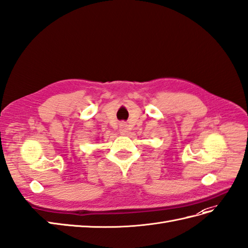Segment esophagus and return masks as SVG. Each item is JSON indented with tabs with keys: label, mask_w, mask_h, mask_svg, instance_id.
<instances>
[{
	"label": "esophagus",
	"mask_w": 248,
	"mask_h": 248,
	"mask_svg": "<svg viewBox=\"0 0 248 248\" xmlns=\"http://www.w3.org/2000/svg\"><path fill=\"white\" fill-rule=\"evenodd\" d=\"M119 132H120V134H123V135H125L126 133H128V125H126V124L122 123L119 124Z\"/></svg>",
	"instance_id": "esophagus-1"
}]
</instances>
